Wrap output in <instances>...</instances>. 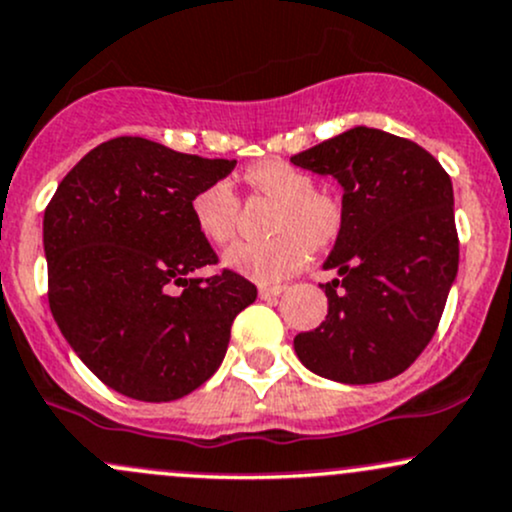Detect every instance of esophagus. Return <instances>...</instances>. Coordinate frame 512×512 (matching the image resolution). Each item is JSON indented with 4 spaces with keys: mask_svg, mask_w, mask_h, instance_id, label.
<instances>
[{
    "mask_svg": "<svg viewBox=\"0 0 512 512\" xmlns=\"http://www.w3.org/2000/svg\"><path fill=\"white\" fill-rule=\"evenodd\" d=\"M280 293H283V285H261V288H258V298L261 300L278 298Z\"/></svg>",
    "mask_w": 512,
    "mask_h": 512,
    "instance_id": "obj_1",
    "label": "esophagus"
}]
</instances>
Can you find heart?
Segmentation results:
<instances>
[{
	"mask_svg": "<svg viewBox=\"0 0 512 512\" xmlns=\"http://www.w3.org/2000/svg\"><path fill=\"white\" fill-rule=\"evenodd\" d=\"M244 183L254 195L278 200L271 219L276 236L266 241H241L224 256V266L256 283H278L293 276L310 258L312 249H324L337 239L342 207L334 197L315 190L305 170L280 158L258 161L244 170ZM192 219L212 244H229L239 222V197L229 180H214L195 192Z\"/></svg>",
	"mask_w": 512,
	"mask_h": 512,
	"instance_id": "b5f03b06",
	"label": "heart"
}]
</instances>
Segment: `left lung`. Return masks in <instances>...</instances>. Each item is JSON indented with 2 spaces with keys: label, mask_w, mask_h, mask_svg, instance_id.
Listing matches in <instances>:
<instances>
[{
  "label": "left lung",
  "mask_w": 512,
  "mask_h": 512,
  "mask_svg": "<svg viewBox=\"0 0 512 512\" xmlns=\"http://www.w3.org/2000/svg\"><path fill=\"white\" fill-rule=\"evenodd\" d=\"M290 163L344 188L342 227L324 261L342 278L322 285L327 320L295 337V354L329 381H388L430 344L456 278L452 180L415 141L368 126Z\"/></svg>",
  "instance_id": "8db88e82"
}]
</instances>
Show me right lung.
Masks as SVG:
<instances>
[{"label": "right lung", "mask_w": 512, "mask_h": 512, "mask_svg": "<svg viewBox=\"0 0 512 512\" xmlns=\"http://www.w3.org/2000/svg\"><path fill=\"white\" fill-rule=\"evenodd\" d=\"M234 166L119 136L92 148L48 202L53 320L126 398L166 403L200 388L227 354L234 317L256 300V285L229 268L190 278L219 261L190 202Z\"/></svg>", "instance_id": "obj_1"}]
</instances>
